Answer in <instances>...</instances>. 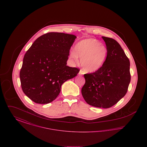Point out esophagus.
<instances>
[{
	"label": "esophagus",
	"instance_id": "1",
	"mask_svg": "<svg viewBox=\"0 0 147 147\" xmlns=\"http://www.w3.org/2000/svg\"><path fill=\"white\" fill-rule=\"evenodd\" d=\"M84 74V72L82 70H80L79 72V76H83Z\"/></svg>",
	"mask_w": 147,
	"mask_h": 147
}]
</instances>
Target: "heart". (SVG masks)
I'll list each match as a JSON object with an SVG mask.
<instances>
[{
  "label": "heart",
  "mask_w": 147,
  "mask_h": 147,
  "mask_svg": "<svg viewBox=\"0 0 147 147\" xmlns=\"http://www.w3.org/2000/svg\"><path fill=\"white\" fill-rule=\"evenodd\" d=\"M105 46L94 38H88L78 42L74 51L70 53V58L78 62L81 58V65L85 72L92 73L98 70L104 64L107 56Z\"/></svg>",
  "instance_id": "b5f03b06"
}]
</instances>
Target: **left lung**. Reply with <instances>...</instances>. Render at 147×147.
<instances>
[{
	"instance_id": "8db88e82",
	"label": "left lung",
	"mask_w": 147,
	"mask_h": 147,
	"mask_svg": "<svg viewBox=\"0 0 147 147\" xmlns=\"http://www.w3.org/2000/svg\"><path fill=\"white\" fill-rule=\"evenodd\" d=\"M107 48L105 62L98 70L84 74L82 94L85 101L96 107L109 108L126 95L131 81L130 62L120 45L102 36Z\"/></svg>"
}]
</instances>
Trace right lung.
Masks as SVG:
<instances>
[{
	"mask_svg": "<svg viewBox=\"0 0 147 147\" xmlns=\"http://www.w3.org/2000/svg\"><path fill=\"white\" fill-rule=\"evenodd\" d=\"M75 35L49 32L37 38L25 53L20 71L24 94L37 104L53 101L65 81L80 69L67 65Z\"/></svg>",
	"mask_w": 147,
	"mask_h": 147,
	"instance_id": "add662e5",
	"label": "right lung"
}]
</instances>
